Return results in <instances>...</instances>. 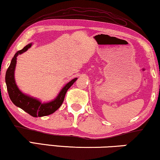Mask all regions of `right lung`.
<instances>
[{
	"mask_svg": "<svg viewBox=\"0 0 160 160\" xmlns=\"http://www.w3.org/2000/svg\"><path fill=\"white\" fill-rule=\"evenodd\" d=\"M32 43H29L25 46L22 49L19 50L14 54L12 58V62L10 63L9 67L8 68L6 73V84L7 87L8 95L11 100L15 106L19 107L25 111V112L29 113L33 117H41L44 116L50 115L58 110L62 104L64 100L65 94L73 83L77 80V78H73L69 82H68L62 87L58 95L55 99L47 102H41V100L36 98L26 95L23 93L16 84L14 78V71L17 64V58L19 54H22L23 52L27 51L29 48L31 47Z\"/></svg>",
	"mask_w": 160,
	"mask_h": 160,
	"instance_id": "add662e5",
	"label": "right lung"
}]
</instances>
